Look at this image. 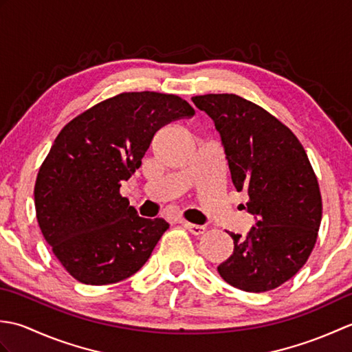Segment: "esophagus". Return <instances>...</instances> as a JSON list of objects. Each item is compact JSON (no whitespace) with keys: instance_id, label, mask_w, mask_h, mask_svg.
I'll use <instances>...</instances> for the list:
<instances>
[{"instance_id":"obj_1","label":"esophagus","mask_w":352,"mask_h":352,"mask_svg":"<svg viewBox=\"0 0 352 352\" xmlns=\"http://www.w3.org/2000/svg\"><path fill=\"white\" fill-rule=\"evenodd\" d=\"M182 226L188 228L190 233L195 234V236L204 234V231H206L204 226H197V223H190V222H186V221H182Z\"/></svg>"}]
</instances>
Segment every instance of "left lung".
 <instances>
[{"mask_svg":"<svg viewBox=\"0 0 352 352\" xmlns=\"http://www.w3.org/2000/svg\"><path fill=\"white\" fill-rule=\"evenodd\" d=\"M192 101L213 121L231 182L248 193L245 208L256 219L246 237L230 233L234 250L218 272L245 292L278 287L307 261L322 219L309 157L286 125L242 96L208 94Z\"/></svg>","mask_w":352,"mask_h":352,"instance_id":"8db88e82","label":"left lung"}]
</instances>
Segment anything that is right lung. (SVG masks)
Returning a JSON list of instances; mask_svg holds the SVG:
<instances>
[{
  "label": "right lung",
  "instance_id": "right-lung-1",
  "mask_svg": "<svg viewBox=\"0 0 352 352\" xmlns=\"http://www.w3.org/2000/svg\"><path fill=\"white\" fill-rule=\"evenodd\" d=\"M195 110L177 95L119 94L63 126L34 186L36 218L54 256L80 283L129 278L146 263L168 222L140 218L121 197L154 134Z\"/></svg>",
  "mask_w": 352,
  "mask_h": 352
}]
</instances>
